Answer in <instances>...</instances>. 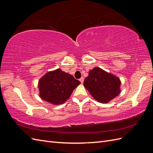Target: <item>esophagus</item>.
I'll return each mask as SVG.
<instances>
[{
	"mask_svg": "<svg viewBox=\"0 0 153 153\" xmlns=\"http://www.w3.org/2000/svg\"><path fill=\"white\" fill-rule=\"evenodd\" d=\"M79 80L80 81L81 84H83V82H84V77H81V78H80V80Z\"/></svg>",
	"mask_w": 153,
	"mask_h": 153,
	"instance_id": "esophagus-1",
	"label": "esophagus"
}]
</instances>
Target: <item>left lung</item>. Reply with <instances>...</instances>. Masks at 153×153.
Here are the masks:
<instances>
[{
	"mask_svg": "<svg viewBox=\"0 0 153 153\" xmlns=\"http://www.w3.org/2000/svg\"><path fill=\"white\" fill-rule=\"evenodd\" d=\"M84 85L96 100L102 103H108L121 92L119 78L98 67L89 71Z\"/></svg>",
	"mask_w": 153,
	"mask_h": 153,
	"instance_id": "obj_1",
	"label": "left lung"
}]
</instances>
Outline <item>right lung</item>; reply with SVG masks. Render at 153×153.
<instances>
[{"mask_svg":"<svg viewBox=\"0 0 153 153\" xmlns=\"http://www.w3.org/2000/svg\"><path fill=\"white\" fill-rule=\"evenodd\" d=\"M80 84L70 74L61 69L48 72L38 83L41 99L54 105L64 103L70 97L73 91Z\"/></svg>","mask_w":153,"mask_h":153,"instance_id":"obj_1","label":"right lung"}]
</instances>
